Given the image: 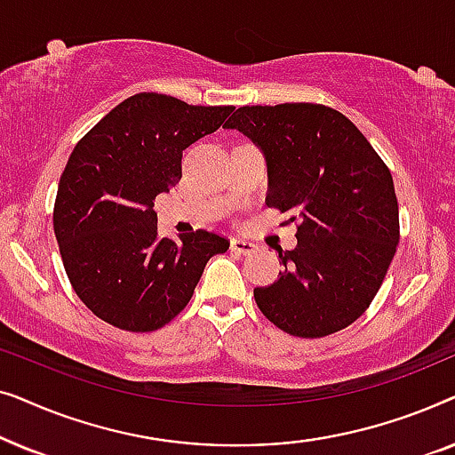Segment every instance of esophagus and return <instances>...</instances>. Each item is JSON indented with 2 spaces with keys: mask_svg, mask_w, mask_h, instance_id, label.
<instances>
[{
  "mask_svg": "<svg viewBox=\"0 0 455 455\" xmlns=\"http://www.w3.org/2000/svg\"><path fill=\"white\" fill-rule=\"evenodd\" d=\"M229 246H232L234 252L244 254V257H248V254H252L254 251H257V246H254L252 242L242 240V238H232V242H229Z\"/></svg>",
  "mask_w": 455,
  "mask_h": 455,
  "instance_id": "1",
  "label": "esophagus"
}]
</instances>
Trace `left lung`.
Here are the masks:
<instances>
[{
	"label": "left lung",
	"mask_w": 455,
	"mask_h": 455,
	"mask_svg": "<svg viewBox=\"0 0 455 455\" xmlns=\"http://www.w3.org/2000/svg\"><path fill=\"white\" fill-rule=\"evenodd\" d=\"M226 128L248 136L267 164V207L296 221L283 271L254 288L260 313L296 338H323L358 319L381 288L400 220L394 178L364 134L325 105L240 108Z\"/></svg>",
	"instance_id": "obj_1"
}]
</instances>
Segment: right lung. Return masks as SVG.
I'll return each mask as SVG.
<instances>
[{"instance_id":"obj_1","label":"right lung","mask_w":455,"mask_h":455,"mask_svg":"<svg viewBox=\"0 0 455 455\" xmlns=\"http://www.w3.org/2000/svg\"><path fill=\"white\" fill-rule=\"evenodd\" d=\"M232 111L139 92L74 147L53 229L74 291L99 319L126 331L164 327L188 304L207 260L229 248L207 229L159 238L153 201L182 178L184 148Z\"/></svg>"}]
</instances>
